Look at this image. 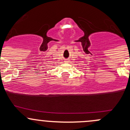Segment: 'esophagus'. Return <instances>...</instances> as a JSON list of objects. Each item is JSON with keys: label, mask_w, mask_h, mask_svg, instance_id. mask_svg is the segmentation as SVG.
I'll return each instance as SVG.
<instances>
[{"label": "esophagus", "mask_w": 130, "mask_h": 130, "mask_svg": "<svg viewBox=\"0 0 130 130\" xmlns=\"http://www.w3.org/2000/svg\"><path fill=\"white\" fill-rule=\"evenodd\" d=\"M65 62H70V60H67V61H65Z\"/></svg>", "instance_id": "1"}]
</instances>
